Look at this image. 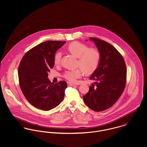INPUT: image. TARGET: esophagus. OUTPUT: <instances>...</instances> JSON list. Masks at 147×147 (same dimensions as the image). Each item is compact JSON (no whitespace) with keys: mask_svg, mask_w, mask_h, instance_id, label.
I'll use <instances>...</instances> for the list:
<instances>
[{"mask_svg":"<svg viewBox=\"0 0 147 147\" xmlns=\"http://www.w3.org/2000/svg\"><path fill=\"white\" fill-rule=\"evenodd\" d=\"M68 86H76V85H75V84H72V83H68Z\"/></svg>","mask_w":147,"mask_h":147,"instance_id":"34e87169","label":"esophagus"}]
</instances>
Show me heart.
Returning <instances> with one entry per match:
<instances>
[{
  "instance_id": "b5f03b06",
  "label": "heart",
  "mask_w": 147,
  "mask_h": 147,
  "mask_svg": "<svg viewBox=\"0 0 147 147\" xmlns=\"http://www.w3.org/2000/svg\"><path fill=\"white\" fill-rule=\"evenodd\" d=\"M67 50L73 55L78 58V65L82 68L67 71L64 77L71 83H75L77 80L83 75L93 72L98 67L100 61V53L96 49L89 48L83 43L78 41L71 42L67 47ZM62 53L57 52L54 56V63L58 65L61 62Z\"/></svg>"
}]
</instances>
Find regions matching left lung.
<instances>
[{
  "label": "left lung",
  "mask_w": 147,
  "mask_h": 147,
  "mask_svg": "<svg viewBox=\"0 0 147 147\" xmlns=\"http://www.w3.org/2000/svg\"><path fill=\"white\" fill-rule=\"evenodd\" d=\"M100 53V61L89 79L95 81L83 97L84 103L95 111H102L114 105L122 95L126 83L123 58L111 44L90 37Z\"/></svg>",
  "instance_id": "1"
}]
</instances>
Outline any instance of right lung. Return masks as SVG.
I'll list each match as a JSON object with an SVG mask.
<instances>
[{
	"mask_svg": "<svg viewBox=\"0 0 147 147\" xmlns=\"http://www.w3.org/2000/svg\"><path fill=\"white\" fill-rule=\"evenodd\" d=\"M65 43L42 42L29 50L21 59L18 71L20 86L28 102L37 109L49 111L63 100L67 83L53 84L47 77L54 65L55 54Z\"/></svg>",
	"mask_w": 147,
	"mask_h": 147,
	"instance_id": "right-lung-1",
	"label": "right lung"
}]
</instances>
